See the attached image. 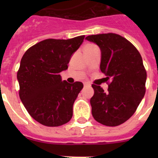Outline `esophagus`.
<instances>
[{
    "instance_id": "34e87169",
    "label": "esophagus",
    "mask_w": 158,
    "mask_h": 158,
    "mask_svg": "<svg viewBox=\"0 0 158 158\" xmlns=\"http://www.w3.org/2000/svg\"><path fill=\"white\" fill-rule=\"evenodd\" d=\"M84 85H85V86H89V85H90V83H89V82H84Z\"/></svg>"
}]
</instances>
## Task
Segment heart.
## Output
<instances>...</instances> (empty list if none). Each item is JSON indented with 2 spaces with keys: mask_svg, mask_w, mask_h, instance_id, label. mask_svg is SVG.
<instances>
[{
  "mask_svg": "<svg viewBox=\"0 0 158 158\" xmlns=\"http://www.w3.org/2000/svg\"><path fill=\"white\" fill-rule=\"evenodd\" d=\"M85 48H89V49H94V48H97L95 45L93 44H88V45L85 46Z\"/></svg>",
  "mask_w": 158,
  "mask_h": 158,
  "instance_id": "1",
  "label": "heart"
}]
</instances>
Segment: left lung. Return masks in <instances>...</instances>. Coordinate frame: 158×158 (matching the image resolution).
I'll use <instances>...</instances> for the list:
<instances>
[{
	"mask_svg": "<svg viewBox=\"0 0 158 158\" xmlns=\"http://www.w3.org/2000/svg\"><path fill=\"white\" fill-rule=\"evenodd\" d=\"M101 50L100 69L111 79L108 92L92 85L90 99L95 121L106 126H118L134 114L145 94L147 73L141 54L133 44L115 33L85 37Z\"/></svg>",
	"mask_w": 158,
	"mask_h": 158,
	"instance_id": "8db88e82",
	"label": "left lung"
}]
</instances>
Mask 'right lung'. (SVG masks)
<instances>
[{"label": "right lung", "instance_id": "right-lung-1", "mask_svg": "<svg viewBox=\"0 0 158 158\" xmlns=\"http://www.w3.org/2000/svg\"><path fill=\"white\" fill-rule=\"evenodd\" d=\"M85 36L69 40L47 39L28 49L17 72L20 100L32 118L41 125L57 127L69 122L73 106L83 84L62 80L72 56Z\"/></svg>", "mask_w": 158, "mask_h": 158}]
</instances>
